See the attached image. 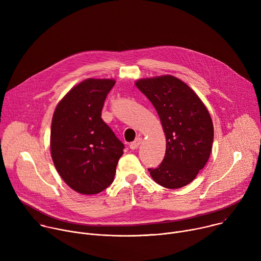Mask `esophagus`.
I'll list each match as a JSON object with an SVG mask.
<instances>
[{
  "label": "esophagus",
  "mask_w": 261,
  "mask_h": 261,
  "mask_svg": "<svg viewBox=\"0 0 261 261\" xmlns=\"http://www.w3.org/2000/svg\"><path fill=\"white\" fill-rule=\"evenodd\" d=\"M141 141H142V138H141V137H137L134 141H132V142L129 144L131 150H136V148L139 146V144L141 143Z\"/></svg>",
  "instance_id": "34e87169"
}]
</instances>
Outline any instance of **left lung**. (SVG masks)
Masks as SVG:
<instances>
[{
    "label": "left lung",
    "instance_id": "8db88e82",
    "mask_svg": "<svg viewBox=\"0 0 261 261\" xmlns=\"http://www.w3.org/2000/svg\"><path fill=\"white\" fill-rule=\"evenodd\" d=\"M135 85L156 108L166 136L162 163L148 171L163 187L181 188L210 158L214 127L208 111L193 90L174 76L140 80Z\"/></svg>",
    "mask_w": 261,
    "mask_h": 261
}]
</instances>
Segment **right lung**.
<instances>
[{"label": "right lung", "instance_id": "obj_1", "mask_svg": "<svg viewBox=\"0 0 261 261\" xmlns=\"http://www.w3.org/2000/svg\"><path fill=\"white\" fill-rule=\"evenodd\" d=\"M115 84L113 80H86L71 89L55 110L53 161L65 182L82 194H97L110 186L124 153V143L101 118Z\"/></svg>", "mask_w": 261, "mask_h": 261}]
</instances>
